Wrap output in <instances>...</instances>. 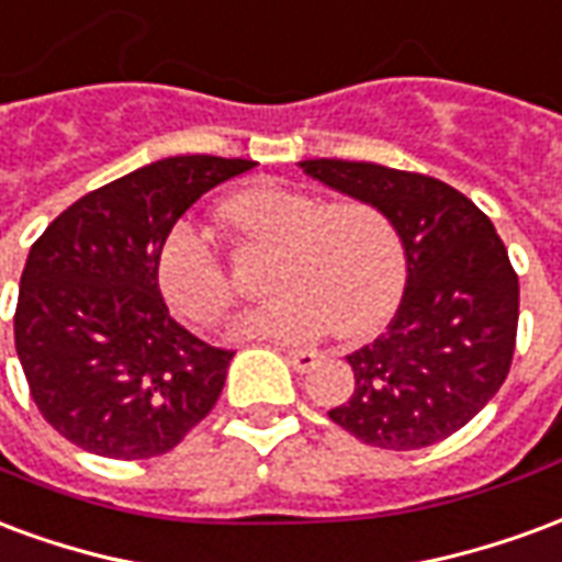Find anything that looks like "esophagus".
<instances>
[{
  "label": "esophagus",
  "mask_w": 562,
  "mask_h": 562,
  "mask_svg": "<svg viewBox=\"0 0 562 562\" xmlns=\"http://www.w3.org/2000/svg\"><path fill=\"white\" fill-rule=\"evenodd\" d=\"M286 362L293 366V371L305 374V371H311L321 362V353L317 350H286Z\"/></svg>",
  "instance_id": "1"
}]
</instances>
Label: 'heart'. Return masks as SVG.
Returning <instances> with one entry per match:
<instances>
[{
    "label": "heart",
    "mask_w": 562,
    "mask_h": 562,
    "mask_svg": "<svg viewBox=\"0 0 562 562\" xmlns=\"http://www.w3.org/2000/svg\"><path fill=\"white\" fill-rule=\"evenodd\" d=\"M224 218L257 239L281 241L272 284L281 296L245 311L236 338L302 341L335 329L359 341L395 311L404 286V241L386 209L347 196L323 203L296 188H248L224 203ZM158 281L179 317L215 326L233 302V281L203 233L179 227L158 257Z\"/></svg>",
    "instance_id": "heart-1"
}]
</instances>
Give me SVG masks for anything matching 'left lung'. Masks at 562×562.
Masks as SVG:
<instances>
[{
    "mask_svg": "<svg viewBox=\"0 0 562 562\" xmlns=\"http://www.w3.org/2000/svg\"><path fill=\"white\" fill-rule=\"evenodd\" d=\"M299 167L398 224L407 284L389 329L347 356L356 389L329 419L380 449H425L464 428L509 374L518 276L482 209L434 176L311 158Z\"/></svg>",
    "mask_w": 562,
    "mask_h": 562,
    "instance_id": "1",
    "label": "left lung"
}]
</instances>
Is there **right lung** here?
Listing matches in <instances>:
<instances>
[{
    "label": "right lung",
    "instance_id": "add662e5",
    "mask_svg": "<svg viewBox=\"0 0 562 562\" xmlns=\"http://www.w3.org/2000/svg\"><path fill=\"white\" fill-rule=\"evenodd\" d=\"M251 167L215 155L146 164L80 196L29 248L14 347L65 440L119 461L155 458L215 407L233 353L170 317L158 257L200 196Z\"/></svg>",
    "mask_w": 562,
    "mask_h": 562
}]
</instances>
